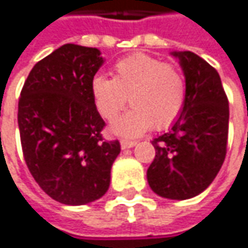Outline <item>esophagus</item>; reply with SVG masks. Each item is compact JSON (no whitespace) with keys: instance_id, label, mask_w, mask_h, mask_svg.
<instances>
[{"instance_id":"1","label":"esophagus","mask_w":248,"mask_h":248,"mask_svg":"<svg viewBox=\"0 0 248 248\" xmlns=\"http://www.w3.org/2000/svg\"><path fill=\"white\" fill-rule=\"evenodd\" d=\"M133 146H136V141L135 140H122L121 141V147L122 149H132Z\"/></svg>"}]
</instances>
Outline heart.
<instances>
[{
    "label": "heart",
    "mask_w": 248,
    "mask_h": 248,
    "mask_svg": "<svg viewBox=\"0 0 248 248\" xmlns=\"http://www.w3.org/2000/svg\"><path fill=\"white\" fill-rule=\"evenodd\" d=\"M91 91L96 109L107 121L119 115L129 98L132 109L112 124L110 132L138 138L152 126L166 129L177 121L185 105L186 82L175 64L136 53L113 66V78L96 76Z\"/></svg>",
    "instance_id": "heart-1"
}]
</instances>
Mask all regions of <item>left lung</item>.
Segmentation results:
<instances>
[{"instance_id": "8db88e82", "label": "left lung", "mask_w": 248, "mask_h": 248, "mask_svg": "<svg viewBox=\"0 0 248 248\" xmlns=\"http://www.w3.org/2000/svg\"><path fill=\"white\" fill-rule=\"evenodd\" d=\"M185 82V105L167 133L153 140L147 182L158 197L184 201L203 192L226 157L229 101L219 73L192 51H172Z\"/></svg>"}]
</instances>
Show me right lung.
Here are the masks:
<instances>
[{
    "mask_svg": "<svg viewBox=\"0 0 248 248\" xmlns=\"http://www.w3.org/2000/svg\"><path fill=\"white\" fill-rule=\"evenodd\" d=\"M104 64L95 47L67 43L35 64L23 84L18 126L26 166L39 186L64 205H85L105 195L121 153L105 141V122L91 84Z\"/></svg>",
    "mask_w": 248,
    "mask_h": 248,
    "instance_id": "1",
    "label": "right lung"
}]
</instances>
